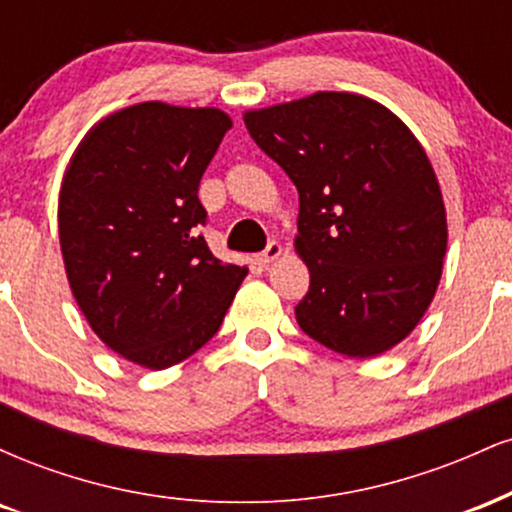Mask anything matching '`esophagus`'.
Wrapping results in <instances>:
<instances>
[{
  "label": "esophagus",
  "mask_w": 512,
  "mask_h": 512,
  "mask_svg": "<svg viewBox=\"0 0 512 512\" xmlns=\"http://www.w3.org/2000/svg\"><path fill=\"white\" fill-rule=\"evenodd\" d=\"M279 255H281V245L276 243V240H272V243H269L267 248H264V250L260 252V262L264 264V267H267V264L274 262Z\"/></svg>",
  "instance_id": "obj_1"
}]
</instances>
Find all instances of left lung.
Listing matches in <instances>:
<instances>
[{
    "label": "left lung",
    "instance_id": "1",
    "mask_svg": "<svg viewBox=\"0 0 512 512\" xmlns=\"http://www.w3.org/2000/svg\"><path fill=\"white\" fill-rule=\"evenodd\" d=\"M245 127L298 190L296 252L310 269L296 305L301 330L349 358L390 351L431 305L448 248L424 146L356 93L248 110Z\"/></svg>",
    "mask_w": 512,
    "mask_h": 512
}]
</instances>
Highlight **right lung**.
I'll use <instances>...</instances> for the list:
<instances>
[{
  "instance_id": "add662e5",
  "label": "right lung",
  "mask_w": 512,
  "mask_h": 512,
  "mask_svg": "<svg viewBox=\"0 0 512 512\" xmlns=\"http://www.w3.org/2000/svg\"><path fill=\"white\" fill-rule=\"evenodd\" d=\"M231 117L161 101L88 129L60 190L69 286L91 330L137 366L185 361L219 332L248 267L211 255L197 190Z\"/></svg>"
}]
</instances>
